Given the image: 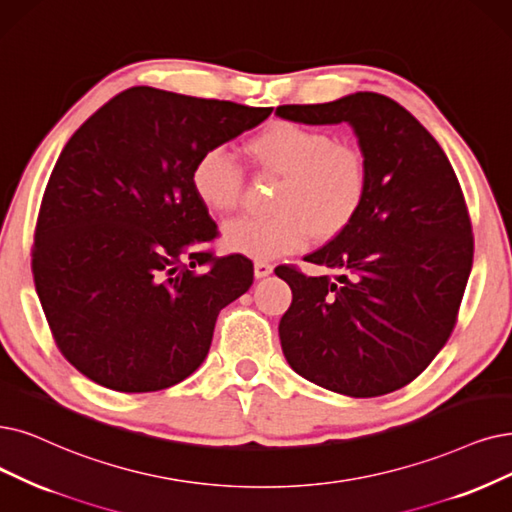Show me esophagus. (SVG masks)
Wrapping results in <instances>:
<instances>
[{"label":"esophagus","instance_id":"obj_1","mask_svg":"<svg viewBox=\"0 0 512 512\" xmlns=\"http://www.w3.org/2000/svg\"><path fill=\"white\" fill-rule=\"evenodd\" d=\"M271 273H273V264L264 262V260H256V262H254V275H256V279L269 277Z\"/></svg>","mask_w":512,"mask_h":512}]
</instances>
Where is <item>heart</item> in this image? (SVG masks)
I'll use <instances>...</instances> for the list:
<instances>
[{
    "instance_id": "1",
    "label": "heart",
    "mask_w": 512,
    "mask_h": 512,
    "mask_svg": "<svg viewBox=\"0 0 512 512\" xmlns=\"http://www.w3.org/2000/svg\"><path fill=\"white\" fill-rule=\"evenodd\" d=\"M245 151L262 172L283 178L275 214L224 224L222 241L231 252L271 260L304 248L313 233L321 239L340 233L359 212L367 189L365 159L330 132L275 119L245 142ZM241 185V170L224 149L212 147L195 159L191 187L206 210H235Z\"/></svg>"
}]
</instances>
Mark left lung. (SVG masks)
<instances>
[{"label":"left lung","instance_id":"obj_1","mask_svg":"<svg viewBox=\"0 0 512 512\" xmlns=\"http://www.w3.org/2000/svg\"><path fill=\"white\" fill-rule=\"evenodd\" d=\"M275 115L309 126L349 124L367 166L359 212L306 262L334 275L275 269L292 288L279 321L285 359L340 395L380 397L410 384L452 334L473 267V229L439 142L399 102L355 92Z\"/></svg>","mask_w":512,"mask_h":512}]
</instances>
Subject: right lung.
<instances>
[{
    "mask_svg": "<svg viewBox=\"0 0 512 512\" xmlns=\"http://www.w3.org/2000/svg\"><path fill=\"white\" fill-rule=\"evenodd\" d=\"M271 111L136 86L71 136L39 208L33 279L60 353L81 374L153 393L208 357L218 313L250 290L254 264L206 250L218 227L191 170Z\"/></svg>",
    "mask_w": 512,
    "mask_h": 512,
    "instance_id": "1",
    "label": "right lung"
}]
</instances>
